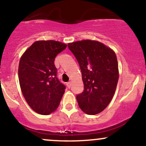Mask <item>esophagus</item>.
I'll list each match as a JSON object with an SVG mask.
<instances>
[{"mask_svg": "<svg viewBox=\"0 0 146 146\" xmlns=\"http://www.w3.org/2000/svg\"><path fill=\"white\" fill-rule=\"evenodd\" d=\"M66 85L68 86V89H70V86H71V82H68L66 83Z\"/></svg>", "mask_w": 146, "mask_h": 146, "instance_id": "obj_1", "label": "esophagus"}]
</instances>
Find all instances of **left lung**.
<instances>
[{"instance_id":"obj_1","label":"left lung","mask_w":146,"mask_h":146,"mask_svg":"<svg viewBox=\"0 0 146 146\" xmlns=\"http://www.w3.org/2000/svg\"><path fill=\"white\" fill-rule=\"evenodd\" d=\"M82 72L84 90L77 96L80 108L95 115L108 106L115 94L119 77L114 51L106 45L86 39L68 44Z\"/></svg>"}]
</instances>
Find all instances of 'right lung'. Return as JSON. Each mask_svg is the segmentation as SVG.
<instances>
[{
	"label": "right lung",
	"mask_w": 146,
	"mask_h": 146,
	"mask_svg": "<svg viewBox=\"0 0 146 146\" xmlns=\"http://www.w3.org/2000/svg\"><path fill=\"white\" fill-rule=\"evenodd\" d=\"M67 45L54 40L33 43L21 57L19 80L27 103L36 113L48 115L60 105L65 86L57 78L54 60Z\"/></svg>",
	"instance_id": "right-lung-1"
}]
</instances>
